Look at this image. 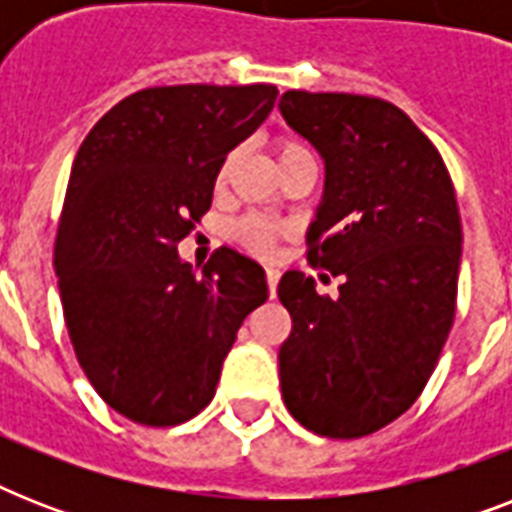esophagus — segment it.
<instances>
[{"instance_id":"1","label":"esophagus","mask_w":512,"mask_h":512,"mask_svg":"<svg viewBox=\"0 0 512 512\" xmlns=\"http://www.w3.org/2000/svg\"><path fill=\"white\" fill-rule=\"evenodd\" d=\"M279 276L281 273L276 268H265V281H268V292L271 297H276V287H279Z\"/></svg>"}]
</instances>
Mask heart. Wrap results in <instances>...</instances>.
<instances>
[{
  "instance_id": "b5f03b06",
  "label": "heart",
  "mask_w": 512,
  "mask_h": 512,
  "mask_svg": "<svg viewBox=\"0 0 512 512\" xmlns=\"http://www.w3.org/2000/svg\"><path fill=\"white\" fill-rule=\"evenodd\" d=\"M276 159H279V167L289 162H297V159H313L311 148L305 146L303 140L295 138V135H281L276 140ZM233 167V156H228L217 172V180L223 183L228 172ZM228 236H231L241 249H247L249 255L255 257H273L276 249H279V241L287 236V225L273 220V217L257 215V212H249V215H241L239 220H233L231 228H228Z\"/></svg>"
}]
</instances>
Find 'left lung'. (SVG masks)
I'll return each mask as SVG.
<instances>
[{"label":"left lung","instance_id":"1","mask_svg":"<svg viewBox=\"0 0 512 512\" xmlns=\"http://www.w3.org/2000/svg\"><path fill=\"white\" fill-rule=\"evenodd\" d=\"M279 108L327 164L308 263L342 276L335 300L305 273L281 276L292 316L281 396L316 436H369L420 398L454 324L462 223L452 177L388 100L289 90Z\"/></svg>","mask_w":512,"mask_h":512}]
</instances>
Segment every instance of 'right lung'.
Wrapping results in <instances>:
<instances>
[{
	"mask_svg": "<svg viewBox=\"0 0 512 512\" xmlns=\"http://www.w3.org/2000/svg\"><path fill=\"white\" fill-rule=\"evenodd\" d=\"M276 95V84L148 87L79 146L55 239L63 319L92 388L138 425L196 417L241 321L268 300L255 260L220 247L196 273L177 244Z\"/></svg>",
	"mask_w": 512,
	"mask_h": 512,
	"instance_id": "1",
	"label": "right lung"
}]
</instances>
